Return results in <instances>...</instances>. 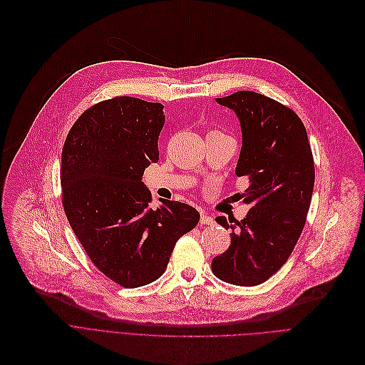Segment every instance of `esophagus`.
<instances>
[{
    "label": "esophagus",
    "mask_w": 365,
    "mask_h": 365,
    "mask_svg": "<svg viewBox=\"0 0 365 365\" xmlns=\"http://www.w3.org/2000/svg\"><path fill=\"white\" fill-rule=\"evenodd\" d=\"M200 224L212 225V224H214V218H212V217H210L207 214H202V215H200Z\"/></svg>",
    "instance_id": "34e87169"
}]
</instances>
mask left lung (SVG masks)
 <instances>
[{
    "mask_svg": "<svg viewBox=\"0 0 365 365\" xmlns=\"http://www.w3.org/2000/svg\"><path fill=\"white\" fill-rule=\"evenodd\" d=\"M217 102L239 118L236 175L250 180L242 196L252 207L240 221L215 218L232 230V242L212 259V272L224 282L254 287L284 266L303 232L315 184L314 155L303 121L277 101L240 91Z\"/></svg>",
    "mask_w": 365,
    "mask_h": 365,
    "instance_id": "1",
    "label": "left lung"
}]
</instances>
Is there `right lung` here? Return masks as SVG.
Masks as SVG:
<instances>
[{
    "mask_svg": "<svg viewBox=\"0 0 365 365\" xmlns=\"http://www.w3.org/2000/svg\"><path fill=\"white\" fill-rule=\"evenodd\" d=\"M163 106L130 96L102 101L73 125L62 150V205L92 263L125 288L165 273L177 240L199 212L168 200L151 210L145 168L159 162Z\"/></svg>",
    "mask_w": 365,
    "mask_h": 365,
    "instance_id": "right-lung-1",
    "label": "right lung"
}]
</instances>
